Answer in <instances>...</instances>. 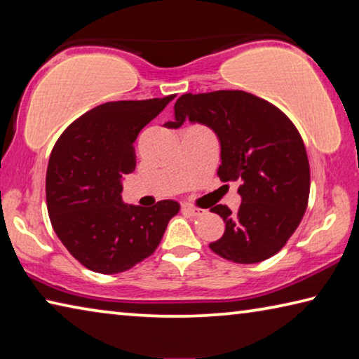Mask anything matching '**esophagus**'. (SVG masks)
Here are the masks:
<instances>
[{"instance_id":"esophagus-1","label":"esophagus","mask_w":359,"mask_h":359,"mask_svg":"<svg viewBox=\"0 0 359 359\" xmlns=\"http://www.w3.org/2000/svg\"><path fill=\"white\" fill-rule=\"evenodd\" d=\"M184 212H187V214L191 217H199V215L205 214L204 209H199V208H196V205H191V204L184 205Z\"/></svg>"}]
</instances>
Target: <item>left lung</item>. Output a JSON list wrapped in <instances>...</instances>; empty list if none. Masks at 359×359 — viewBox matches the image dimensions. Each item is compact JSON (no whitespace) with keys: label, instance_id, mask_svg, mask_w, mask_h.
<instances>
[{"label":"left lung","instance_id":"1","mask_svg":"<svg viewBox=\"0 0 359 359\" xmlns=\"http://www.w3.org/2000/svg\"><path fill=\"white\" fill-rule=\"evenodd\" d=\"M174 115L168 128L188 118L214 130L222 145L218 177L241 182L238 212L223 204L210 209L224 222V233L210 242V250L239 264L280 252L299 226L311 191L307 151L293 121L242 90L185 93L175 101Z\"/></svg>","mask_w":359,"mask_h":359}]
</instances>
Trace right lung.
Masks as SVG:
<instances>
[{
    "instance_id": "1",
    "label": "right lung",
    "mask_w": 359,
    "mask_h": 359,
    "mask_svg": "<svg viewBox=\"0 0 359 359\" xmlns=\"http://www.w3.org/2000/svg\"><path fill=\"white\" fill-rule=\"evenodd\" d=\"M175 95L111 101L85 112L58 137L46 177L50 223L79 263L100 274H118L149 258L169 220L172 199L154 208L121 201V177L136 168L133 142Z\"/></svg>"
}]
</instances>
